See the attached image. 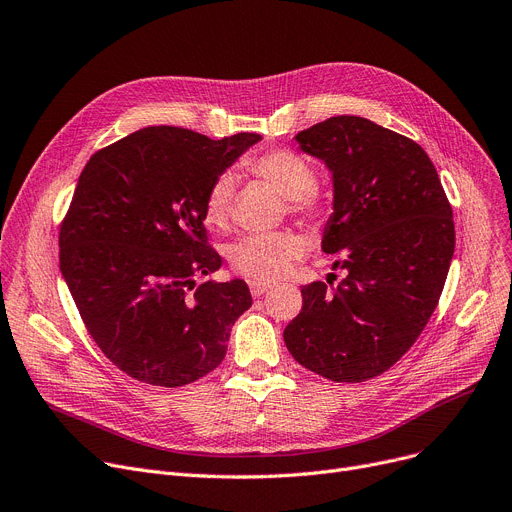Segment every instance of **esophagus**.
Instances as JSON below:
<instances>
[{
	"mask_svg": "<svg viewBox=\"0 0 512 512\" xmlns=\"http://www.w3.org/2000/svg\"><path fill=\"white\" fill-rule=\"evenodd\" d=\"M249 288H251V294H253V297H255V299H259V297H263V294H265L267 290H270L272 286L267 284V282H259V280H253V282L249 284Z\"/></svg>",
	"mask_w": 512,
	"mask_h": 512,
	"instance_id": "esophagus-1",
	"label": "esophagus"
}]
</instances>
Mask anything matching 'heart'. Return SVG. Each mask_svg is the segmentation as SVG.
<instances>
[{
    "mask_svg": "<svg viewBox=\"0 0 512 512\" xmlns=\"http://www.w3.org/2000/svg\"><path fill=\"white\" fill-rule=\"evenodd\" d=\"M247 168L270 182L276 191L290 201L294 213H317L321 201L315 193L317 174L301 153L290 149H272L249 157ZM236 191L234 174L226 172L215 178L205 195L203 220L209 228L222 230L228 226ZM307 251V242L292 230L251 234L240 238L230 249V263L236 272L259 282H270L286 276L294 261Z\"/></svg>",
    "mask_w": 512,
    "mask_h": 512,
    "instance_id": "b5f03b06",
    "label": "heart"
}]
</instances>
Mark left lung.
I'll return each mask as SVG.
<instances>
[{
	"label": "left lung",
	"instance_id": "8db88e82",
	"mask_svg": "<svg viewBox=\"0 0 512 512\" xmlns=\"http://www.w3.org/2000/svg\"><path fill=\"white\" fill-rule=\"evenodd\" d=\"M294 141L332 174V215L321 251L338 253L336 288H301L284 330L290 355L332 382L390 369L432 317L454 255L452 207L427 153L359 116L319 122Z\"/></svg>",
	"mask_w": 512,
	"mask_h": 512
}]
</instances>
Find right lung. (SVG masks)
<instances>
[{
    "label": "right lung",
    "mask_w": 512,
    "mask_h": 512,
    "mask_svg": "<svg viewBox=\"0 0 512 512\" xmlns=\"http://www.w3.org/2000/svg\"><path fill=\"white\" fill-rule=\"evenodd\" d=\"M261 141H222L149 126L97 151L60 228V270L101 353L130 378L164 388L218 367L234 321L251 305L245 280L205 282L222 257L207 245L211 182Z\"/></svg>",
    "instance_id": "right-lung-1"
}]
</instances>
